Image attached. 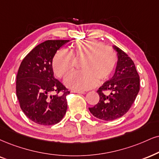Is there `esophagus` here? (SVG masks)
<instances>
[{
  "instance_id": "34e87169",
  "label": "esophagus",
  "mask_w": 159,
  "mask_h": 159,
  "mask_svg": "<svg viewBox=\"0 0 159 159\" xmlns=\"http://www.w3.org/2000/svg\"><path fill=\"white\" fill-rule=\"evenodd\" d=\"M71 92H73V93H85V91H78V90H72Z\"/></svg>"
}]
</instances>
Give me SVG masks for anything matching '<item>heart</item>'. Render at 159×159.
Here are the masks:
<instances>
[{
	"mask_svg": "<svg viewBox=\"0 0 159 159\" xmlns=\"http://www.w3.org/2000/svg\"><path fill=\"white\" fill-rule=\"evenodd\" d=\"M85 57L82 65L83 70H76L66 79L69 88L84 91L95 87L99 79L106 80L113 74L118 57L116 52L101 41L90 39L76 41L68 51L65 48L58 50L53 60L54 73L59 77H64L74 69L75 58Z\"/></svg>",
	"mask_w": 159,
	"mask_h": 159,
	"instance_id": "1",
	"label": "heart"
}]
</instances>
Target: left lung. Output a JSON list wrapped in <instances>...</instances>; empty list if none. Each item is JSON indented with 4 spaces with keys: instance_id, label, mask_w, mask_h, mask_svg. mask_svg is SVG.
I'll use <instances>...</instances> for the list:
<instances>
[{
    "instance_id": "1",
    "label": "left lung",
    "mask_w": 159,
    "mask_h": 159,
    "mask_svg": "<svg viewBox=\"0 0 159 159\" xmlns=\"http://www.w3.org/2000/svg\"><path fill=\"white\" fill-rule=\"evenodd\" d=\"M118 54L114 75L97 91L99 101L89 111L97 118L112 121L124 116L134 102L140 89V79L134 61L126 53L113 46ZM108 91L110 95H107Z\"/></svg>"
}]
</instances>
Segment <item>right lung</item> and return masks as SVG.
<instances>
[{"mask_svg": "<svg viewBox=\"0 0 159 159\" xmlns=\"http://www.w3.org/2000/svg\"><path fill=\"white\" fill-rule=\"evenodd\" d=\"M69 40H49L34 47L20 66L16 94L29 119L42 125L60 122L67 110L70 91L54 76L52 60L57 51ZM56 93L51 95L52 93Z\"/></svg>", "mask_w": 159, "mask_h": 159, "instance_id": "obj_1", "label": "right lung"}]
</instances>
